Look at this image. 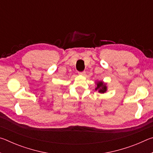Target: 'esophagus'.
<instances>
[{
    "label": "esophagus",
    "mask_w": 153,
    "mask_h": 153,
    "mask_svg": "<svg viewBox=\"0 0 153 153\" xmlns=\"http://www.w3.org/2000/svg\"><path fill=\"white\" fill-rule=\"evenodd\" d=\"M85 74H86V71H79L78 72V74L79 75H82V76H84V75H85Z\"/></svg>",
    "instance_id": "1"
}]
</instances>
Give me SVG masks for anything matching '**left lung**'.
I'll use <instances>...</instances> for the list:
<instances>
[{"label": "left lung", "mask_w": 153, "mask_h": 153, "mask_svg": "<svg viewBox=\"0 0 153 153\" xmlns=\"http://www.w3.org/2000/svg\"><path fill=\"white\" fill-rule=\"evenodd\" d=\"M98 90V92L100 93H104L107 90V86L103 84V82H99L97 83V87L96 88V90Z\"/></svg>", "instance_id": "obj_1"}]
</instances>
